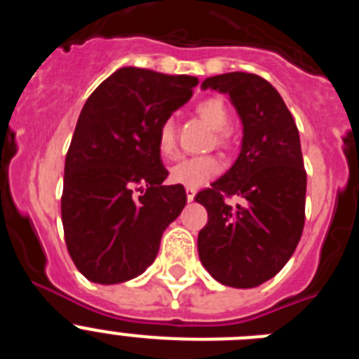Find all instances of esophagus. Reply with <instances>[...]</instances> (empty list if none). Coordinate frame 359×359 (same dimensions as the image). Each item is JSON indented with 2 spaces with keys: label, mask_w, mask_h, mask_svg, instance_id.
<instances>
[{
  "label": "esophagus",
  "mask_w": 359,
  "mask_h": 359,
  "mask_svg": "<svg viewBox=\"0 0 359 359\" xmlns=\"http://www.w3.org/2000/svg\"><path fill=\"white\" fill-rule=\"evenodd\" d=\"M185 192H187V199H189V201H194V198H196V189H192V187H187Z\"/></svg>",
  "instance_id": "obj_1"
}]
</instances>
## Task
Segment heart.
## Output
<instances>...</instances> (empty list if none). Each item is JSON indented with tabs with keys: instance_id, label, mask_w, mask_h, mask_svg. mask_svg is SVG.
I'll return each instance as SVG.
<instances>
[{
	"instance_id": "heart-1",
	"label": "heart",
	"mask_w": 359,
	"mask_h": 359,
	"mask_svg": "<svg viewBox=\"0 0 359 359\" xmlns=\"http://www.w3.org/2000/svg\"><path fill=\"white\" fill-rule=\"evenodd\" d=\"M198 115L210 126L214 131H226L230 126V111L221 98H207L196 107ZM226 135L221 133V140ZM158 147L163 156H170L176 149V133H174L172 120H165L158 133ZM221 170V163L214 156H192L183 158L170 169V182L183 187H201L203 183L210 182Z\"/></svg>"
}]
</instances>
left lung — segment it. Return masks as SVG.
<instances>
[{"instance_id":"left-lung-1","label":"left lung","mask_w":359,"mask_h":359,"mask_svg":"<svg viewBox=\"0 0 359 359\" xmlns=\"http://www.w3.org/2000/svg\"><path fill=\"white\" fill-rule=\"evenodd\" d=\"M201 90L230 97L243 140L230 169L196 196L208 212L199 259L224 286L257 287L286 266L304 230L307 176L297 123L278 91L255 73L208 77ZM226 195L245 203L228 205Z\"/></svg>"}]
</instances>
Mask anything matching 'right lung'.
<instances>
[{
	"label": "right lung",
	"instance_id": "1",
	"mask_svg": "<svg viewBox=\"0 0 359 359\" xmlns=\"http://www.w3.org/2000/svg\"><path fill=\"white\" fill-rule=\"evenodd\" d=\"M198 82L128 66L86 100L66 154L61 214L69 257L88 280L120 284L144 273L182 214L185 189L163 185L158 133Z\"/></svg>",
	"mask_w": 359,
	"mask_h": 359
}]
</instances>
